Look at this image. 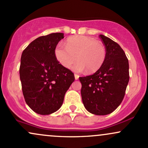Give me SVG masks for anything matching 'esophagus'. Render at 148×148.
<instances>
[{
	"instance_id": "1",
	"label": "esophagus",
	"mask_w": 148,
	"mask_h": 148,
	"mask_svg": "<svg viewBox=\"0 0 148 148\" xmlns=\"http://www.w3.org/2000/svg\"><path fill=\"white\" fill-rule=\"evenodd\" d=\"M74 77H75V79H76V80L79 79V75H78V74H74Z\"/></svg>"
}]
</instances>
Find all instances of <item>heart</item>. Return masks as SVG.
<instances>
[{
	"label": "heart",
	"mask_w": 148,
	"mask_h": 148,
	"mask_svg": "<svg viewBox=\"0 0 148 148\" xmlns=\"http://www.w3.org/2000/svg\"><path fill=\"white\" fill-rule=\"evenodd\" d=\"M55 56L61 65L69 68L78 62L73 69L76 72L86 69L88 73L97 71L102 66L106 58V49L101 42L95 41L92 37L76 35L67 39L65 47L57 45Z\"/></svg>",
	"instance_id": "b5f03b06"
}]
</instances>
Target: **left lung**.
<instances>
[{
  "mask_svg": "<svg viewBox=\"0 0 148 148\" xmlns=\"http://www.w3.org/2000/svg\"><path fill=\"white\" fill-rule=\"evenodd\" d=\"M106 49V58L95 74L79 77L85 108L95 115L111 113L123 100L130 80L129 61L118 43L99 35Z\"/></svg>",
  "mask_w": 148,
  "mask_h": 148,
  "instance_id": "8db88e82",
  "label": "left lung"
}]
</instances>
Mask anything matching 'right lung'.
<instances>
[{
    "instance_id": "right-lung-1",
    "label": "right lung",
    "mask_w": 148,
    "mask_h": 148,
    "mask_svg": "<svg viewBox=\"0 0 148 148\" xmlns=\"http://www.w3.org/2000/svg\"><path fill=\"white\" fill-rule=\"evenodd\" d=\"M63 38L62 33L39 37L22 53L19 67L22 92L28 106L38 114L58 111L75 79L74 73L61 65L55 56L56 47Z\"/></svg>"
}]
</instances>
